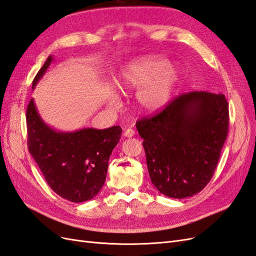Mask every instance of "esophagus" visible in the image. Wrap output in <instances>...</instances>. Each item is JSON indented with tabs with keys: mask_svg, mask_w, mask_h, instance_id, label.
<instances>
[{
	"mask_svg": "<svg viewBox=\"0 0 256 256\" xmlns=\"http://www.w3.org/2000/svg\"><path fill=\"white\" fill-rule=\"evenodd\" d=\"M134 129H131V128H128V129H126L125 130V132H124V136H126V138H132L134 136Z\"/></svg>",
	"mask_w": 256,
	"mask_h": 256,
	"instance_id": "1",
	"label": "esophagus"
}]
</instances>
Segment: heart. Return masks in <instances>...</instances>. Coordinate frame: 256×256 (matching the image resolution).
Here are the masks:
<instances>
[{"mask_svg":"<svg viewBox=\"0 0 256 256\" xmlns=\"http://www.w3.org/2000/svg\"><path fill=\"white\" fill-rule=\"evenodd\" d=\"M180 76V67L170 63L168 58L160 54H148L125 65L118 86L124 92L142 88L138 92V102L144 111L154 113L170 102ZM111 102L116 104V99L112 98Z\"/></svg>","mask_w":256,"mask_h":256,"instance_id":"heart-1","label":"heart"}]
</instances>
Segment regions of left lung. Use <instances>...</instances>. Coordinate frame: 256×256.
<instances>
[{
    "instance_id": "obj_1",
    "label": "left lung",
    "mask_w": 256,
    "mask_h": 256,
    "mask_svg": "<svg viewBox=\"0 0 256 256\" xmlns=\"http://www.w3.org/2000/svg\"><path fill=\"white\" fill-rule=\"evenodd\" d=\"M150 180L168 198H184L210 182L228 132L223 94L190 92L136 122Z\"/></svg>"
}]
</instances>
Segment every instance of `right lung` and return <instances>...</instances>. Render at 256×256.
Returning <instances> with one entry per match:
<instances>
[{
    "label": "right lung",
    "instance_id": "right-lung-1",
    "mask_svg": "<svg viewBox=\"0 0 256 256\" xmlns=\"http://www.w3.org/2000/svg\"><path fill=\"white\" fill-rule=\"evenodd\" d=\"M52 60L49 56L33 80V88ZM26 126L28 152L56 194L74 203L98 194L106 182L112 150L120 142V126L60 132L42 120L34 99L26 109Z\"/></svg>",
    "mask_w": 256,
    "mask_h": 256
}]
</instances>
